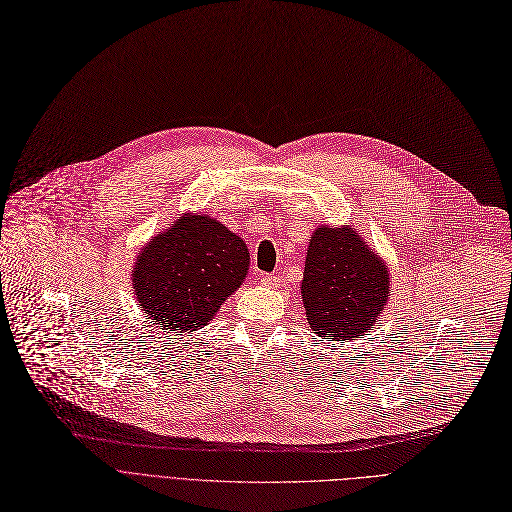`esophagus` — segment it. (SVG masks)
<instances>
[{"label": "esophagus", "instance_id": "obj_1", "mask_svg": "<svg viewBox=\"0 0 512 512\" xmlns=\"http://www.w3.org/2000/svg\"><path fill=\"white\" fill-rule=\"evenodd\" d=\"M260 283L266 285V287H277L281 283V279L277 275H273V273H262L260 275Z\"/></svg>", "mask_w": 512, "mask_h": 512}]
</instances>
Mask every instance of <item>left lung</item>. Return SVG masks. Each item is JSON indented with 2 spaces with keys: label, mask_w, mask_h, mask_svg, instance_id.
I'll return each mask as SVG.
<instances>
[{
  "label": "left lung",
  "mask_w": 512,
  "mask_h": 512,
  "mask_svg": "<svg viewBox=\"0 0 512 512\" xmlns=\"http://www.w3.org/2000/svg\"><path fill=\"white\" fill-rule=\"evenodd\" d=\"M385 264L367 250L356 231L319 227L304 264L302 298L308 323L327 342L367 333L387 302Z\"/></svg>",
  "instance_id": "left-lung-1"
}]
</instances>
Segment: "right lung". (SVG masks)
Masks as SVG:
<instances>
[{"instance_id": "1", "label": "right lung", "mask_w": 512, "mask_h": 512, "mask_svg": "<svg viewBox=\"0 0 512 512\" xmlns=\"http://www.w3.org/2000/svg\"><path fill=\"white\" fill-rule=\"evenodd\" d=\"M248 266L246 241L210 216L185 214L139 254L133 287L154 325L196 331L246 279Z\"/></svg>"}]
</instances>
